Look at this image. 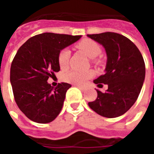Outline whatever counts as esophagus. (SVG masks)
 <instances>
[{
  "mask_svg": "<svg viewBox=\"0 0 154 154\" xmlns=\"http://www.w3.org/2000/svg\"><path fill=\"white\" fill-rule=\"evenodd\" d=\"M75 86L77 87V88H79V89H81V90H82V91H84L85 89V87H83V86H80V85H75Z\"/></svg>",
  "mask_w": 154,
  "mask_h": 154,
  "instance_id": "34e87169",
  "label": "esophagus"
}]
</instances>
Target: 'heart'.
Here are the masks:
<instances>
[{"mask_svg": "<svg viewBox=\"0 0 154 154\" xmlns=\"http://www.w3.org/2000/svg\"><path fill=\"white\" fill-rule=\"evenodd\" d=\"M78 48L83 51L87 56L90 58H95L101 53V47L98 43L91 39H83L77 45ZM70 51L64 49L58 55V65L61 69H66L69 65ZM92 76V72H79V71H70L65 75V79L71 83L77 85H83L88 79Z\"/></svg>", "mask_w": 154, "mask_h": 154, "instance_id": "1", "label": "heart"}]
</instances>
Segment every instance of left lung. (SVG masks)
<instances>
[{
	"instance_id": "1",
	"label": "left lung",
	"mask_w": 154,
	"mask_h": 154,
	"mask_svg": "<svg viewBox=\"0 0 154 154\" xmlns=\"http://www.w3.org/2000/svg\"><path fill=\"white\" fill-rule=\"evenodd\" d=\"M87 36L103 45L107 61L105 74L94 80L98 87L108 85L102 92L99 89L95 101L89 106L99 115L115 118L123 115L137 101L145 79V63L137 46L129 38L114 32Z\"/></svg>"
}]
</instances>
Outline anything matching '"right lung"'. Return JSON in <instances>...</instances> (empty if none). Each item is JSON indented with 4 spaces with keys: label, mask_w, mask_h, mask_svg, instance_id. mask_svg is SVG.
Wrapping results in <instances>:
<instances>
[{
    "label": "right lung",
    "mask_w": 154,
    "mask_h": 154,
    "mask_svg": "<svg viewBox=\"0 0 154 154\" xmlns=\"http://www.w3.org/2000/svg\"><path fill=\"white\" fill-rule=\"evenodd\" d=\"M82 35L42 33L20 47L11 66L10 81L17 106L28 119L38 123L53 121L62 110L65 94L72 85L48 82L60 70L58 55Z\"/></svg>",
    "instance_id": "add662e5"
}]
</instances>
